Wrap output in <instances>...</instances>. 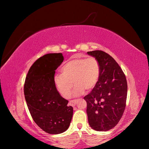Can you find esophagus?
Instances as JSON below:
<instances>
[{"label": "esophagus", "mask_w": 149, "mask_h": 149, "mask_svg": "<svg viewBox=\"0 0 149 149\" xmlns=\"http://www.w3.org/2000/svg\"><path fill=\"white\" fill-rule=\"evenodd\" d=\"M77 100H70L69 102V105L71 106L72 107H74L75 105H76V103H77Z\"/></svg>", "instance_id": "34e87169"}]
</instances>
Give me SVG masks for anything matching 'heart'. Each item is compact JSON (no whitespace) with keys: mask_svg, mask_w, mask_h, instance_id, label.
Here are the masks:
<instances>
[{"mask_svg":"<svg viewBox=\"0 0 149 149\" xmlns=\"http://www.w3.org/2000/svg\"><path fill=\"white\" fill-rule=\"evenodd\" d=\"M61 74L54 77V83L58 93L68 98L71 93L73 83L75 84L72 95L78 97L83 94L85 89L90 90L99 81L100 68L98 60L91 57L69 60L60 69Z\"/></svg>","mask_w":149,"mask_h":149,"instance_id":"b5f03b06","label":"heart"}]
</instances>
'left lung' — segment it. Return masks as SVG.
Returning a JSON list of instances; mask_svg holds the SVG:
<instances>
[{
  "mask_svg": "<svg viewBox=\"0 0 149 149\" xmlns=\"http://www.w3.org/2000/svg\"><path fill=\"white\" fill-rule=\"evenodd\" d=\"M99 63V81L91 92L84 97L86 101L88 123L97 131L113 129L124 112L127 94L125 75L111 56L102 50L88 52Z\"/></svg>",
  "mask_w": 149,
  "mask_h": 149,
  "instance_id": "8db88e82",
  "label": "left lung"
}]
</instances>
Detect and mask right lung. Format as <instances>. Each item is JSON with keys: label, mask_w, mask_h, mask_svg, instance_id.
<instances>
[{"label": "right lung", "mask_w": 149, "mask_h": 149, "mask_svg": "<svg viewBox=\"0 0 149 149\" xmlns=\"http://www.w3.org/2000/svg\"><path fill=\"white\" fill-rule=\"evenodd\" d=\"M64 60L61 53L47 54L31 66L24 84V95L33 120L49 134L66 131L73 116V107L63 98L54 83L55 70Z\"/></svg>", "instance_id": "add662e5"}]
</instances>
